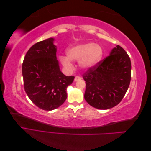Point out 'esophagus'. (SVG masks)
I'll return each mask as SVG.
<instances>
[{
    "label": "esophagus",
    "mask_w": 151,
    "mask_h": 151,
    "mask_svg": "<svg viewBox=\"0 0 151 151\" xmlns=\"http://www.w3.org/2000/svg\"><path fill=\"white\" fill-rule=\"evenodd\" d=\"M81 77L80 76H76V77H75L74 81H79V80H81Z\"/></svg>",
    "instance_id": "esophagus-1"
}]
</instances>
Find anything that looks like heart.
<instances>
[{
  "mask_svg": "<svg viewBox=\"0 0 151 151\" xmlns=\"http://www.w3.org/2000/svg\"><path fill=\"white\" fill-rule=\"evenodd\" d=\"M67 56H60L62 64L67 68L72 67L71 60L79 61V65L84 68L93 67L103 57V49L98 45L93 43H86L77 45L68 48Z\"/></svg>",
  "mask_w": 151,
  "mask_h": 151,
  "instance_id": "b5f03b06",
  "label": "heart"
}]
</instances>
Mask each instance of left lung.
Segmentation results:
<instances>
[{
  "instance_id": "8db88e82",
  "label": "left lung",
  "mask_w": 151,
  "mask_h": 151,
  "mask_svg": "<svg viewBox=\"0 0 151 151\" xmlns=\"http://www.w3.org/2000/svg\"><path fill=\"white\" fill-rule=\"evenodd\" d=\"M86 81L84 98L91 106L100 109L111 108L119 104L131 80V61L119 45L109 55L89 68L83 75Z\"/></svg>"
}]
</instances>
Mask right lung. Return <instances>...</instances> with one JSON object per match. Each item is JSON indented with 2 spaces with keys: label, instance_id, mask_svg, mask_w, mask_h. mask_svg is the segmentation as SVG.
<instances>
[{
  "label": "right lung",
  "instance_id": "add662e5",
  "mask_svg": "<svg viewBox=\"0 0 151 151\" xmlns=\"http://www.w3.org/2000/svg\"><path fill=\"white\" fill-rule=\"evenodd\" d=\"M53 41L51 38L33 45L22 65L27 95L36 106L46 111L56 109L65 102L67 86L75 78L60 71Z\"/></svg>",
  "mask_w": 151,
  "mask_h": 151
}]
</instances>
